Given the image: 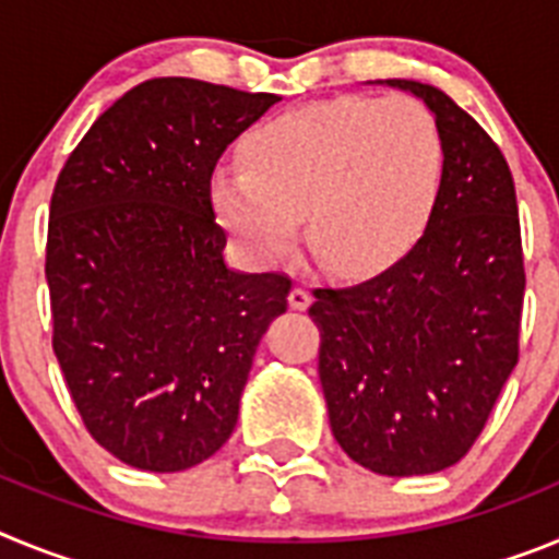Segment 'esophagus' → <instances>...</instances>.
Instances as JSON below:
<instances>
[{
    "label": "esophagus",
    "instance_id": "1",
    "mask_svg": "<svg viewBox=\"0 0 559 559\" xmlns=\"http://www.w3.org/2000/svg\"><path fill=\"white\" fill-rule=\"evenodd\" d=\"M288 302L294 310H308L310 308V294L305 288H294L288 294Z\"/></svg>",
    "mask_w": 559,
    "mask_h": 559
}]
</instances>
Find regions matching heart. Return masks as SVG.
I'll return each mask as SVG.
<instances>
[{
	"label": "heart",
	"instance_id": "b5f03b06",
	"mask_svg": "<svg viewBox=\"0 0 559 559\" xmlns=\"http://www.w3.org/2000/svg\"><path fill=\"white\" fill-rule=\"evenodd\" d=\"M246 165H221L212 204L257 263L283 260L302 215L316 260L367 280L414 249L445 179L437 120L412 97H335L290 108L257 128Z\"/></svg>",
	"mask_w": 559,
	"mask_h": 559
}]
</instances>
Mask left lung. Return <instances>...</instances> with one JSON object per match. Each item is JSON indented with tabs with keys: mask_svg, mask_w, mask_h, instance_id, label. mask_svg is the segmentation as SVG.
<instances>
[{
	"mask_svg": "<svg viewBox=\"0 0 559 559\" xmlns=\"http://www.w3.org/2000/svg\"><path fill=\"white\" fill-rule=\"evenodd\" d=\"M426 103L445 145L437 210L397 265L319 288V378L344 453L380 476H426L471 451L518 364L521 221L503 153L445 92L386 81Z\"/></svg>",
	"mask_w": 559,
	"mask_h": 559,
	"instance_id": "1",
	"label": "left lung"
}]
</instances>
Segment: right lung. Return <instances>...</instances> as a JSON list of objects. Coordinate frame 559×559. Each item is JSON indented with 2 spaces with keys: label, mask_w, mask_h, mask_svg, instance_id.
<instances>
[{
  "label": "right lung",
  "mask_w": 559,
  "mask_h": 559,
  "mask_svg": "<svg viewBox=\"0 0 559 559\" xmlns=\"http://www.w3.org/2000/svg\"><path fill=\"white\" fill-rule=\"evenodd\" d=\"M280 100L153 78L103 111L49 204L52 349L83 426L120 462L179 473L221 451L290 280L226 265L212 170Z\"/></svg>",
  "instance_id": "right-lung-1"
}]
</instances>
